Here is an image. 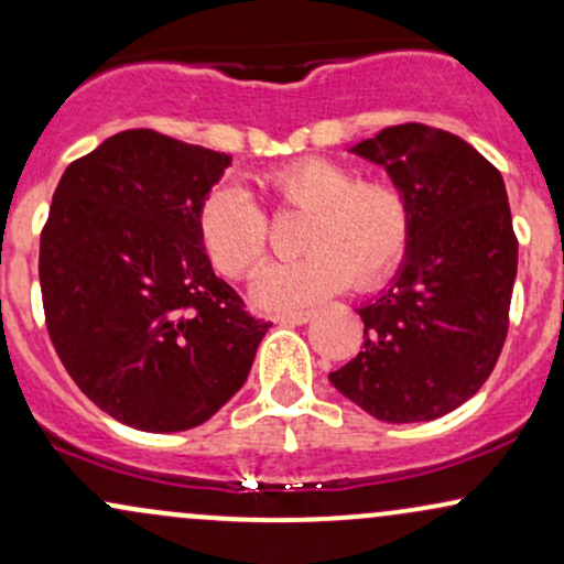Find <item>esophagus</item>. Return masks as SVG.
<instances>
[{"label":"esophagus","instance_id":"esophagus-1","mask_svg":"<svg viewBox=\"0 0 564 564\" xmlns=\"http://www.w3.org/2000/svg\"><path fill=\"white\" fill-rule=\"evenodd\" d=\"M315 312H289V315H273V323L281 325H307Z\"/></svg>","mask_w":564,"mask_h":564}]
</instances>
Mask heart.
I'll return each instance as SVG.
<instances>
[{
	"label": "heart",
	"instance_id": "1",
	"mask_svg": "<svg viewBox=\"0 0 564 564\" xmlns=\"http://www.w3.org/2000/svg\"><path fill=\"white\" fill-rule=\"evenodd\" d=\"M281 207L307 213L300 260L273 262L252 281L264 310H296L351 281L368 289L402 260L410 236L404 196L381 181H357L341 162L304 158L262 175ZM199 239L209 260L230 278L249 275L268 252V217L241 186H217L199 207Z\"/></svg>",
	"mask_w": 564,
	"mask_h": 564
}]
</instances>
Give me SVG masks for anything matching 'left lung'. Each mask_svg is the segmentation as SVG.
Segmentation results:
<instances>
[{"mask_svg":"<svg viewBox=\"0 0 564 564\" xmlns=\"http://www.w3.org/2000/svg\"><path fill=\"white\" fill-rule=\"evenodd\" d=\"M381 165L410 209L397 273L357 307L362 351L330 372L383 423H425L476 393L505 347L518 239L501 173L459 135L383 128L349 149Z\"/></svg>","mask_w":564,"mask_h":564,"instance_id":"obj_1","label":"left lung"}]
</instances>
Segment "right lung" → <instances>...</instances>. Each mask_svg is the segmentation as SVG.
Instances as JSON below:
<instances>
[{"instance_id":"1","label":"right lung","mask_w":564,"mask_h":564,"mask_svg":"<svg viewBox=\"0 0 564 564\" xmlns=\"http://www.w3.org/2000/svg\"><path fill=\"white\" fill-rule=\"evenodd\" d=\"M230 154L147 128L65 167L42 230L50 338L99 410L147 433L202 425L241 389L270 323L241 310L199 239Z\"/></svg>"}]
</instances>
